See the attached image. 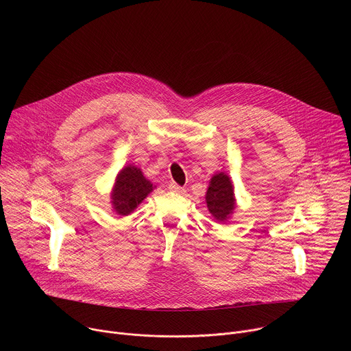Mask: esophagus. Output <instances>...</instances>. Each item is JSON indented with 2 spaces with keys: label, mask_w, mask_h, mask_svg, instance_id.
<instances>
[{
  "label": "esophagus",
  "mask_w": 351,
  "mask_h": 351,
  "mask_svg": "<svg viewBox=\"0 0 351 351\" xmlns=\"http://www.w3.org/2000/svg\"><path fill=\"white\" fill-rule=\"evenodd\" d=\"M169 190H171V191H175V193H183V191H184V187H182V186H179V184H176V183H171V184H169Z\"/></svg>",
  "instance_id": "esophagus-1"
}]
</instances>
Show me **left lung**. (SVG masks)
I'll use <instances>...</instances> for the list:
<instances>
[{"label": "left lung", "instance_id": "obj_1", "mask_svg": "<svg viewBox=\"0 0 351 351\" xmlns=\"http://www.w3.org/2000/svg\"><path fill=\"white\" fill-rule=\"evenodd\" d=\"M206 203L215 221L226 222L232 217L236 208V197L234 186L229 175L225 172L213 175L206 193Z\"/></svg>", "mask_w": 351, "mask_h": 351}]
</instances>
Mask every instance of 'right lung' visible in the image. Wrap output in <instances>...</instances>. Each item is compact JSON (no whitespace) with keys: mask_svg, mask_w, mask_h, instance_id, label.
I'll use <instances>...</instances> for the list:
<instances>
[{"mask_svg":"<svg viewBox=\"0 0 351 351\" xmlns=\"http://www.w3.org/2000/svg\"><path fill=\"white\" fill-rule=\"evenodd\" d=\"M154 189L156 186L143 175L140 168L134 165L123 167L111 190L112 211L119 217L130 215Z\"/></svg>","mask_w":351,"mask_h":351,"instance_id":"right-lung-1","label":"right lung"}]
</instances>
